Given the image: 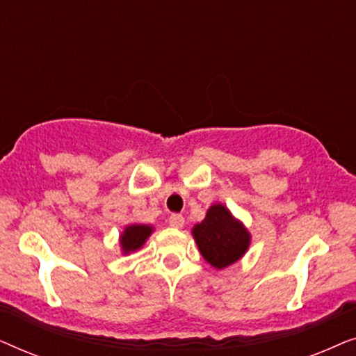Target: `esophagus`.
Returning <instances> with one entry per match:
<instances>
[{"label":"esophagus","mask_w":356,"mask_h":356,"mask_svg":"<svg viewBox=\"0 0 356 356\" xmlns=\"http://www.w3.org/2000/svg\"><path fill=\"white\" fill-rule=\"evenodd\" d=\"M170 225L175 227V228H181L184 225V217L181 216V213H172L168 218Z\"/></svg>","instance_id":"esophagus-1"}]
</instances>
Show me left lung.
<instances>
[{"label":"left lung","mask_w":356,"mask_h":356,"mask_svg":"<svg viewBox=\"0 0 356 356\" xmlns=\"http://www.w3.org/2000/svg\"><path fill=\"white\" fill-rule=\"evenodd\" d=\"M193 235L204 259L217 269L236 262L250 246V233L222 204L209 209L206 218L193 228Z\"/></svg>","instance_id":"left-lung-1"}]
</instances>
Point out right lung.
<instances>
[{"label": "right lung", "mask_w": 356, "mask_h": 356, "mask_svg": "<svg viewBox=\"0 0 356 356\" xmlns=\"http://www.w3.org/2000/svg\"><path fill=\"white\" fill-rule=\"evenodd\" d=\"M150 233H152V227L149 225H131L126 227L123 235H121V246H123L124 252L139 250L147 240Z\"/></svg>", "instance_id": "add662e5"}]
</instances>
